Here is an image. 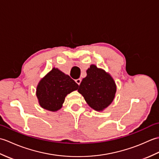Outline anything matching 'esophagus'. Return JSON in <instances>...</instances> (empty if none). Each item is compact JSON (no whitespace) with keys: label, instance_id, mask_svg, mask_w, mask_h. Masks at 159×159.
Listing matches in <instances>:
<instances>
[{"label":"esophagus","instance_id":"34e87169","mask_svg":"<svg viewBox=\"0 0 159 159\" xmlns=\"http://www.w3.org/2000/svg\"><path fill=\"white\" fill-rule=\"evenodd\" d=\"M75 81H76V83L78 84V85H80V83H81V79H76V80H75Z\"/></svg>","mask_w":159,"mask_h":159}]
</instances>
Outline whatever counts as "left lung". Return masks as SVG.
I'll use <instances>...</instances> for the list:
<instances>
[{
  "label": "left lung",
  "instance_id": "obj_1",
  "mask_svg": "<svg viewBox=\"0 0 159 159\" xmlns=\"http://www.w3.org/2000/svg\"><path fill=\"white\" fill-rule=\"evenodd\" d=\"M78 92L84 97L90 107L102 111L112 102L116 92L114 80L105 71L92 65L87 70Z\"/></svg>",
  "mask_w": 159,
  "mask_h": 159
}]
</instances>
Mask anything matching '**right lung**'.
Masks as SVG:
<instances>
[{"label": "right lung", "instance_id": "right-lung-1", "mask_svg": "<svg viewBox=\"0 0 159 159\" xmlns=\"http://www.w3.org/2000/svg\"><path fill=\"white\" fill-rule=\"evenodd\" d=\"M79 85L61 71L52 68L40 80L37 87V97L40 106L50 111L60 109L67 94L76 90Z\"/></svg>", "mask_w": 159, "mask_h": 159}]
</instances>
